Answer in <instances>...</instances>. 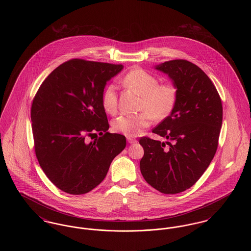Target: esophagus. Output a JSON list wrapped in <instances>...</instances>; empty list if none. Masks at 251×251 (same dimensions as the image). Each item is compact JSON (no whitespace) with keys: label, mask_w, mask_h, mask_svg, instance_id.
I'll list each match as a JSON object with an SVG mask.
<instances>
[{"label":"esophagus","mask_w":251,"mask_h":251,"mask_svg":"<svg viewBox=\"0 0 251 251\" xmlns=\"http://www.w3.org/2000/svg\"><path fill=\"white\" fill-rule=\"evenodd\" d=\"M127 140L130 144H135L137 143V140L134 139V138H131V137H127Z\"/></svg>","instance_id":"34e87169"}]
</instances>
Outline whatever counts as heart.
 Listing matches in <instances>:
<instances>
[{
    "label": "heart",
    "instance_id": "b5f03b06",
    "mask_svg": "<svg viewBox=\"0 0 251 251\" xmlns=\"http://www.w3.org/2000/svg\"><path fill=\"white\" fill-rule=\"evenodd\" d=\"M123 84L142 97L139 111L135 116H123L112 123L113 130L126 136H137L148 128L152 121L163 120L170 116L177 101V87L172 83L160 84L158 78L142 69L128 72ZM101 103L105 112L114 115L118 109L117 86L111 84L105 87L101 96Z\"/></svg>",
    "mask_w": 251,
    "mask_h": 251
}]
</instances>
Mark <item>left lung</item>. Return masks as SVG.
<instances>
[{
    "mask_svg": "<svg viewBox=\"0 0 251 251\" xmlns=\"http://www.w3.org/2000/svg\"><path fill=\"white\" fill-rule=\"evenodd\" d=\"M155 69L167 74L176 85L177 101L170 116L152 130L168 141L140 138L144 149L140 170L156 190L173 195L193 186L212 162L218 146L223 108L215 85L195 64L171 60Z\"/></svg>",
    "mask_w": 251,
    "mask_h": 251,
    "instance_id": "left-lung-1",
    "label": "left lung"
}]
</instances>
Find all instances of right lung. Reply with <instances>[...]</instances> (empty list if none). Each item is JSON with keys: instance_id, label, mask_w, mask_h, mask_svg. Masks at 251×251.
I'll return each instance as SVG.
<instances>
[{"instance_id": "right-lung-1", "label": "right lung", "mask_w": 251, "mask_h": 251, "mask_svg": "<svg viewBox=\"0 0 251 251\" xmlns=\"http://www.w3.org/2000/svg\"><path fill=\"white\" fill-rule=\"evenodd\" d=\"M122 65L72 59L44 80L33 100L32 131L39 166L60 190L83 195L98 186L126 138L108 132L101 103L108 81ZM101 136L93 143L86 138Z\"/></svg>"}]
</instances>
